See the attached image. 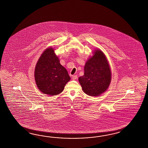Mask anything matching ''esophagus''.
Wrapping results in <instances>:
<instances>
[{"label":"esophagus","mask_w":148,"mask_h":148,"mask_svg":"<svg viewBox=\"0 0 148 148\" xmlns=\"http://www.w3.org/2000/svg\"><path fill=\"white\" fill-rule=\"evenodd\" d=\"M77 78V75H73L72 76V79L75 80Z\"/></svg>","instance_id":"obj_1"}]
</instances>
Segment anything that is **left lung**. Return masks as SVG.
I'll return each mask as SVG.
<instances>
[{"label": "left lung", "mask_w": 148, "mask_h": 148, "mask_svg": "<svg viewBox=\"0 0 148 148\" xmlns=\"http://www.w3.org/2000/svg\"><path fill=\"white\" fill-rule=\"evenodd\" d=\"M84 92L91 96H99L107 90L111 80V71L105 55L100 50L88 59L84 66V75L79 77Z\"/></svg>", "instance_id": "left-lung-1"}]
</instances>
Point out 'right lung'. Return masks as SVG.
I'll use <instances>...</instances> for the list:
<instances>
[{
    "label": "right lung",
    "mask_w": 148,
    "mask_h": 148,
    "mask_svg": "<svg viewBox=\"0 0 148 148\" xmlns=\"http://www.w3.org/2000/svg\"><path fill=\"white\" fill-rule=\"evenodd\" d=\"M34 75L38 89L49 95L61 93L71 79L52 48L47 49L41 55L36 65Z\"/></svg>",
    "instance_id": "add662e5"
}]
</instances>
